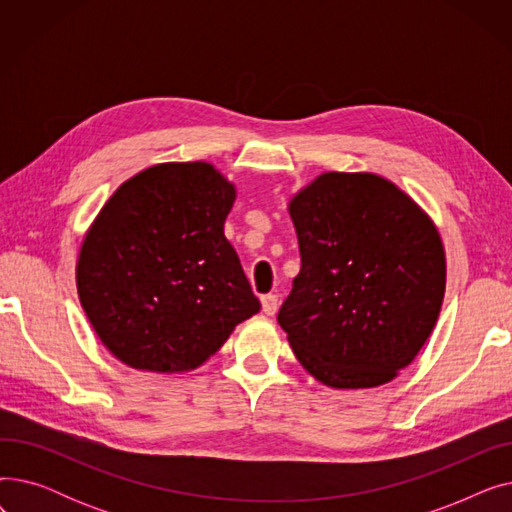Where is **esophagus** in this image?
Listing matches in <instances>:
<instances>
[{
  "mask_svg": "<svg viewBox=\"0 0 512 512\" xmlns=\"http://www.w3.org/2000/svg\"><path fill=\"white\" fill-rule=\"evenodd\" d=\"M278 294H263L261 297V307L265 315H274L278 311Z\"/></svg>",
  "mask_w": 512,
  "mask_h": 512,
  "instance_id": "34e87169",
  "label": "esophagus"
}]
</instances>
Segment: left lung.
Wrapping results in <instances>:
<instances>
[{"instance_id":"obj_1","label":"left lung","mask_w":512,"mask_h":512,"mask_svg":"<svg viewBox=\"0 0 512 512\" xmlns=\"http://www.w3.org/2000/svg\"><path fill=\"white\" fill-rule=\"evenodd\" d=\"M301 272L278 324L301 365L338 390L388 384L432 334L446 288L440 234L390 180L326 172L288 205Z\"/></svg>"}]
</instances>
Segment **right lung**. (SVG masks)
I'll return each instance as SVG.
<instances>
[{
	"instance_id": "1",
	"label": "right lung",
	"mask_w": 512,
	"mask_h": 512,
	"mask_svg": "<svg viewBox=\"0 0 512 512\" xmlns=\"http://www.w3.org/2000/svg\"><path fill=\"white\" fill-rule=\"evenodd\" d=\"M234 199L207 161H174L132 176L103 205L80 247L76 288L116 359L191 371L261 309L224 236Z\"/></svg>"
}]
</instances>
